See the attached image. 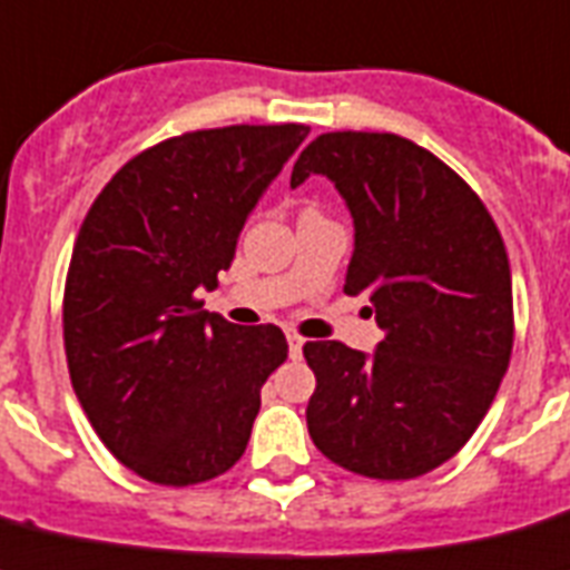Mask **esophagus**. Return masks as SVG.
<instances>
[{"label":"esophagus","instance_id":"1","mask_svg":"<svg viewBox=\"0 0 570 570\" xmlns=\"http://www.w3.org/2000/svg\"><path fill=\"white\" fill-rule=\"evenodd\" d=\"M285 340H288V352H291V357H299V354H303L305 340L299 337V334H296V332H285Z\"/></svg>","mask_w":570,"mask_h":570}]
</instances>
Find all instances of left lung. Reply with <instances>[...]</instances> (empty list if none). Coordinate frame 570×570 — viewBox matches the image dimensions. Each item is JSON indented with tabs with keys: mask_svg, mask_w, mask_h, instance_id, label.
I'll return each mask as SVG.
<instances>
[{
	"mask_svg": "<svg viewBox=\"0 0 570 570\" xmlns=\"http://www.w3.org/2000/svg\"><path fill=\"white\" fill-rule=\"evenodd\" d=\"M325 175L354 222L345 294L386 337L372 354L305 343L317 389L308 432L357 475L401 481L450 461L488 415L513 348L502 233L464 178L401 135L328 132L296 158L291 187Z\"/></svg>",
	"mask_w": 570,
	"mask_h": 570,
	"instance_id": "1",
	"label": "left lung"
}]
</instances>
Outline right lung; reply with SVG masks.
<instances>
[{"label":"right lung","instance_id":"add662e5","mask_svg":"<svg viewBox=\"0 0 570 570\" xmlns=\"http://www.w3.org/2000/svg\"><path fill=\"white\" fill-rule=\"evenodd\" d=\"M308 126H225L169 138L115 173L68 265L71 386L109 452L140 479L187 488L250 441L262 383L288 357L276 325L202 311L238 233Z\"/></svg>","mask_w":570,"mask_h":570}]
</instances>
